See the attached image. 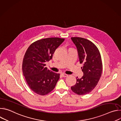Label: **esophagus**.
<instances>
[{
  "instance_id": "obj_1",
  "label": "esophagus",
  "mask_w": 121,
  "mask_h": 121,
  "mask_svg": "<svg viewBox=\"0 0 121 121\" xmlns=\"http://www.w3.org/2000/svg\"><path fill=\"white\" fill-rule=\"evenodd\" d=\"M61 75L63 77H67L68 76V75L65 74V73H62V74H61Z\"/></svg>"
}]
</instances>
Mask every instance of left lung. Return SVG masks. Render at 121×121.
<instances>
[{"label": "left lung", "instance_id": "1", "mask_svg": "<svg viewBox=\"0 0 121 121\" xmlns=\"http://www.w3.org/2000/svg\"><path fill=\"white\" fill-rule=\"evenodd\" d=\"M76 45L83 76L77 78V83L71 89L74 93L86 95L91 92L97 85L101 76L102 65L99 52L91 41L81 37H72Z\"/></svg>", "mask_w": 121, "mask_h": 121}]
</instances>
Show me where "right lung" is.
Wrapping results in <instances>:
<instances>
[{
  "mask_svg": "<svg viewBox=\"0 0 121 121\" xmlns=\"http://www.w3.org/2000/svg\"><path fill=\"white\" fill-rule=\"evenodd\" d=\"M59 38H48L32 43L27 50L22 62V72L30 88L40 95L52 91L60 74L45 67V63L52 58L56 49L64 41Z\"/></svg>",
  "mask_w": 121,
  "mask_h": 121,
  "instance_id": "add662e5",
  "label": "right lung"
}]
</instances>
